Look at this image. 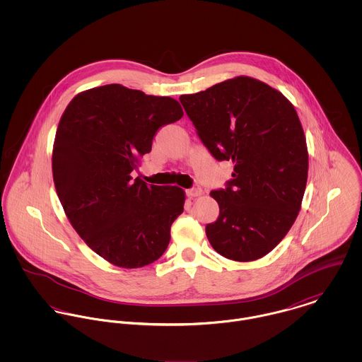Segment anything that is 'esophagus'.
Listing matches in <instances>:
<instances>
[{
  "mask_svg": "<svg viewBox=\"0 0 362 362\" xmlns=\"http://www.w3.org/2000/svg\"><path fill=\"white\" fill-rule=\"evenodd\" d=\"M187 195L191 197V198L199 197V195H202V188H201L198 184H195L192 188H189V189L187 191Z\"/></svg>",
  "mask_w": 362,
  "mask_h": 362,
  "instance_id": "34e87169",
  "label": "esophagus"
}]
</instances>
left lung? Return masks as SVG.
I'll use <instances>...</instances> for the list:
<instances>
[{
  "label": "left lung",
  "instance_id": "obj_1",
  "mask_svg": "<svg viewBox=\"0 0 362 362\" xmlns=\"http://www.w3.org/2000/svg\"><path fill=\"white\" fill-rule=\"evenodd\" d=\"M180 102L210 155L234 163L226 188L210 192L220 209L206 226L210 245L238 262L267 255L294 224L307 187L308 151L294 105L248 76Z\"/></svg>",
  "mask_w": 362,
  "mask_h": 362
}]
</instances>
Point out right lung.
I'll list each match as a JSON object with an SVG mask.
<instances>
[{
	"mask_svg": "<svg viewBox=\"0 0 362 362\" xmlns=\"http://www.w3.org/2000/svg\"><path fill=\"white\" fill-rule=\"evenodd\" d=\"M182 115L171 98L112 83L76 95L59 119L52 149L57 195L81 238L115 266H146L168 247L184 191L149 185L131 173L152 151L158 128Z\"/></svg>",
	"mask_w": 362,
	"mask_h": 362,
	"instance_id": "obj_1",
	"label": "right lung"
}]
</instances>
